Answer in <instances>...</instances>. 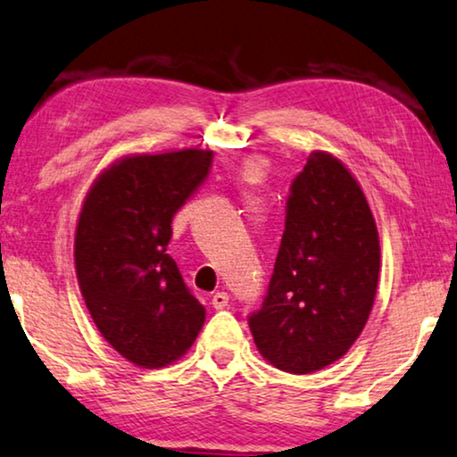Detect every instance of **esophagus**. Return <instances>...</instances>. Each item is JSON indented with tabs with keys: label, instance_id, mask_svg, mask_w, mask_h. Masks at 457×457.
Instances as JSON below:
<instances>
[{
	"label": "esophagus",
	"instance_id": "esophagus-1",
	"mask_svg": "<svg viewBox=\"0 0 457 457\" xmlns=\"http://www.w3.org/2000/svg\"><path fill=\"white\" fill-rule=\"evenodd\" d=\"M228 305V295L227 293H216L212 296V307L214 309H224Z\"/></svg>",
	"mask_w": 457,
	"mask_h": 457
}]
</instances>
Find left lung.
I'll list each match as a JSON object with an SVG mask.
<instances>
[{"label": "left lung", "mask_w": 457, "mask_h": 457, "mask_svg": "<svg viewBox=\"0 0 457 457\" xmlns=\"http://www.w3.org/2000/svg\"><path fill=\"white\" fill-rule=\"evenodd\" d=\"M379 278V237L348 169L313 152L290 183L274 274L249 329L263 359L288 373L332 365L365 328Z\"/></svg>", "instance_id": "1"}]
</instances>
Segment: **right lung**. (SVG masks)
Masks as SVG:
<instances>
[{"label": "right lung", "instance_id": "obj_1", "mask_svg": "<svg viewBox=\"0 0 457 457\" xmlns=\"http://www.w3.org/2000/svg\"><path fill=\"white\" fill-rule=\"evenodd\" d=\"M214 152L128 156L86 195L76 228V272L98 332L146 369L169 365L200 334L206 309L167 253L170 222L208 179Z\"/></svg>", "mask_w": 457, "mask_h": 457}]
</instances>
